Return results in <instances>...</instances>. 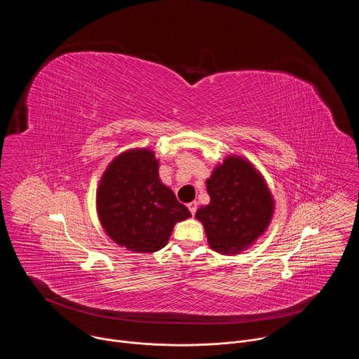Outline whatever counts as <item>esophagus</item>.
<instances>
[{"mask_svg": "<svg viewBox=\"0 0 359 359\" xmlns=\"http://www.w3.org/2000/svg\"><path fill=\"white\" fill-rule=\"evenodd\" d=\"M187 209L190 210L191 216H194V213H196V210H197V203H196V201H191V203H189V204H187Z\"/></svg>", "mask_w": 359, "mask_h": 359, "instance_id": "obj_1", "label": "esophagus"}]
</instances>
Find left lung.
<instances>
[{"label": "left lung", "instance_id": "obj_1", "mask_svg": "<svg viewBox=\"0 0 359 359\" xmlns=\"http://www.w3.org/2000/svg\"><path fill=\"white\" fill-rule=\"evenodd\" d=\"M210 203L196 212L212 250L238 254L262 237L271 223L274 197L255 166L229 155L206 180Z\"/></svg>", "mask_w": 359, "mask_h": 359}]
</instances>
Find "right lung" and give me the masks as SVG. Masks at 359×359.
<instances>
[{
    "label": "right lung",
    "mask_w": 359,
    "mask_h": 359,
    "mask_svg": "<svg viewBox=\"0 0 359 359\" xmlns=\"http://www.w3.org/2000/svg\"><path fill=\"white\" fill-rule=\"evenodd\" d=\"M96 212L105 233L135 252L163 248L177 222L191 217L159 177L155 151L139 147L118 155L96 190Z\"/></svg>",
    "instance_id": "add662e5"
}]
</instances>
